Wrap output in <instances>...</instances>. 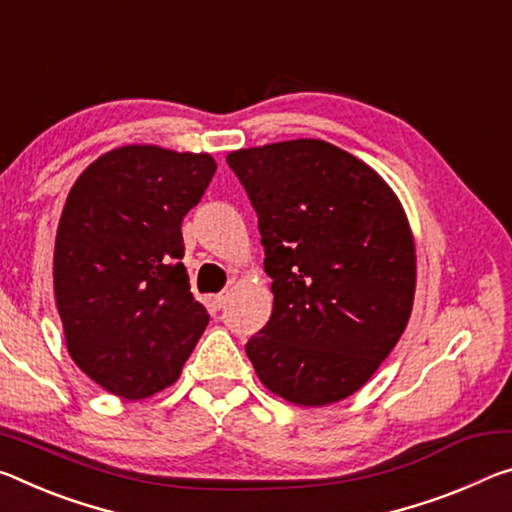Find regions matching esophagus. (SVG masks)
Masks as SVG:
<instances>
[{
  "instance_id": "esophagus-1",
  "label": "esophagus",
  "mask_w": 512,
  "mask_h": 512,
  "mask_svg": "<svg viewBox=\"0 0 512 512\" xmlns=\"http://www.w3.org/2000/svg\"><path fill=\"white\" fill-rule=\"evenodd\" d=\"M227 298H230V291H221V294L214 296V305L216 307H223L227 303Z\"/></svg>"
}]
</instances>
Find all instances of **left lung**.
Segmentation results:
<instances>
[{"instance_id": "8db88e82", "label": "left lung", "mask_w": 512, "mask_h": 512, "mask_svg": "<svg viewBox=\"0 0 512 512\" xmlns=\"http://www.w3.org/2000/svg\"><path fill=\"white\" fill-rule=\"evenodd\" d=\"M259 218L273 312L246 353L269 392L321 408L358 392L408 326L417 255L376 170L319 139L227 154Z\"/></svg>"}]
</instances>
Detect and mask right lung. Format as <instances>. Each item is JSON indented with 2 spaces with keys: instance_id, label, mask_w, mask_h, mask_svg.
Listing matches in <instances>:
<instances>
[{
  "instance_id": "obj_1",
  "label": "right lung",
  "mask_w": 512,
  "mask_h": 512,
  "mask_svg": "<svg viewBox=\"0 0 512 512\" xmlns=\"http://www.w3.org/2000/svg\"><path fill=\"white\" fill-rule=\"evenodd\" d=\"M216 173L207 152L132 143L77 177L54 241V298L77 367L141 401L180 378L209 323L191 294L182 218Z\"/></svg>"
}]
</instances>
